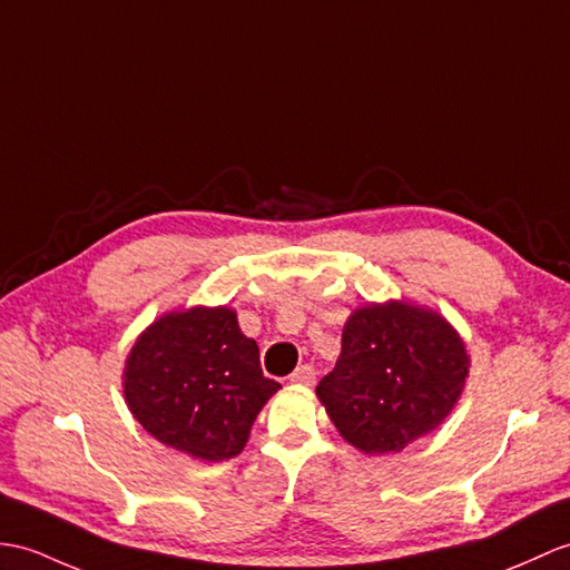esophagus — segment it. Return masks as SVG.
Masks as SVG:
<instances>
[{"instance_id":"obj_1","label":"esophagus","mask_w":570,"mask_h":570,"mask_svg":"<svg viewBox=\"0 0 570 570\" xmlns=\"http://www.w3.org/2000/svg\"><path fill=\"white\" fill-rule=\"evenodd\" d=\"M291 381L298 383V386H313L315 383V368L311 364H301L294 374H291Z\"/></svg>"}]
</instances>
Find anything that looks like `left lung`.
<instances>
[{
	"label": "left lung",
	"instance_id": "8db88e82",
	"mask_svg": "<svg viewBox=\"0 0 570 570\" xmlns=\"http://www.w3.org/2000/svg\"><path fill=\"white\" fill-rule=\"evenodd\" d=\"M469 376L464 340L440 313L405 301L356 308L317 399L364 454L401 452L452 413Z\"/></svg>",
	"mask_w": 570,
	"mask_h": 570
}]
</instances>
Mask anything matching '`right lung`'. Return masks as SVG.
Instances as JSON below:
<instances>
[{
  "label": "right lung",
  "instance_id": "add662e5",
  "mask_svg": "<svg viewBox=\"0 0 570 570\" xmlns=\"http://www.w3.org/2000/svg\"><path fill=\"white\" fill-rule=\"evenodd\" d=\"M282 386L233 308L171 311L145 327L124 368L130 413L157 442L202 461L237 456L259 410Z\"/></svg>",
  "mask_w": 570,
  "mask_h": 570
}]
</instances>
